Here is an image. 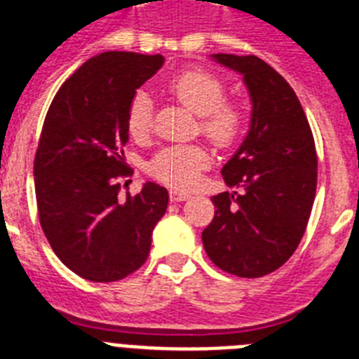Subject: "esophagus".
I'll return each mask as SVG.
<instances>
[{"label": "esophagus", "mask_w": 359, "mask_h": 359, "mask_svg": "<svg viewBox=\"0 0 359 359\" xmlns=\"http://www.w3.org/2000/svg\"><path fill=\"white\" fill-rule=\"evenodd\" d=\"M169 196H170V201H174V203L187 201V199L190 198V196L187 194V192H182V190H170Z\"/></svg>", "instance_id": "1"}]
</instances>
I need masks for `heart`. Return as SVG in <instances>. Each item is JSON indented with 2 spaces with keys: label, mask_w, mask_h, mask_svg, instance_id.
I'll return each mask as SVG.
<instances>
[{
  "label": "heart",
  "mask_w": 359,
  "mask_h": 359,
  "mask_svg": "<svg viewBox=\"0 0 359 359\" xmlns=\"http://www.w3.org/2000/svg\"><path fill=\"white\" fill-rule=\"evenodd\" d=\"M170 93L180 104L201 118V131L219 147L236 144L246 128L243 106L224 98L223 81L194 68L180 73L169 84ZM128 129L133 138L144 140L152 131V100L147 91H136L128 109ZM210 165V154L196 145L165 147L149 163V172L165 185L189 189L198 182L199 174Z\"/></svg>",
  "instance_id": "heart-1"
}]
</instances>
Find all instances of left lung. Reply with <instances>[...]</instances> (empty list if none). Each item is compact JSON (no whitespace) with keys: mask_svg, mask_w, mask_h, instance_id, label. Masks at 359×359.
Wrapping results in <instances>:
<instances>
[{"mask_svg":"<svg viewBox=\"0 0 359 359\" xmlns=\"http://www.w3.org/2000/svg\"><path fill=\"white\" fill-rule=\"evenodd\" d=\"M212 59L243 75L252 118L221 170L236 190L212 198L215 215L203 246L226 273L264 277L293 255L306 231L318 176L315 140L293 88L268 62L230 53Z\"/></svg>","mask_w":359,"mask_h":359,"instance_id":"1","label":"left lung"}]
</instances>
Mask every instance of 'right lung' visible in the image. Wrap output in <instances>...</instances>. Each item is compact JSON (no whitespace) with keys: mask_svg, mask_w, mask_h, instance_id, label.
Masks as SVG:
<instances>
[{"mask_svg":"<svg viewBox=\"0 0 359 359\" xmlns=\"http://www.w3.org/2000/svg\"><path fill=\"white\" fill-rule=\"evenodd\" d=\"M161 55L104 52L91 57L53 97L34 161L44 236L73 273L115 282L147 261L152 230L169 192L147 182L120 198L129 176L123 147L136 90L163 66Z\"/></svg>","mask_w":359,"mask_h":359,"instance_id":"right-lung-1","label":"right lung"}]
</instances>
